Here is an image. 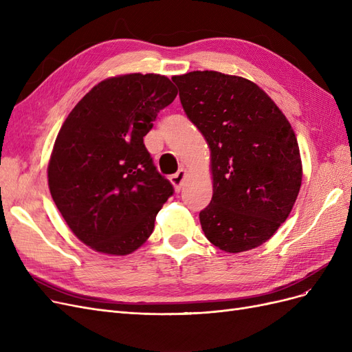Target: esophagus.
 <instances>
[{"label": "esophagus", "instance_id": "obj_1", "mask_svg": "<svg viewBox=\"0 0 352 352\" xmlns=\"http://www.w3.org/2000/svg\"><path fill=\"white\" fill-rule=\"evenodd\" d=\"M185 179H186V170L185 168H180L177 173H175L172 177H170V182L173 184V186H175L177 192L180 190V188H182Z\"/></svg>", "mask_w": 352, "mask_h": 352}]
</instances>
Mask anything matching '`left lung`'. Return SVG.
I'll list each match as a JSON object with an SVG mask.
<instances>
[{
	"label": "left lung",
	"mask_w": 352,
	"mask_h": 352,
	"mask_svg": "<svg viewBox=\"0 0 352 352\" xmlns=\"http://www.w3.org/2000/svg\"><path fill=\"white\" fill-rule=\"evenodd\" d=\"M172 80L211 151L212 198L199 212L204 235L230 254L260 247L289 216L301 188L291 123L245 78L197 70Z\"/></svg>",
	"instance_id": "8db88e82"
}]
</instances>
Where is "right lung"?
<instances>
[{
	"label": "right lung",
	"mask_w": 352,
	"mask_h": 352,
	"mask_svg": "<svg viewBox=\"0 0 352 352\" xmlns=\"http://www.w3.org/2000/svg\"><path fill=\"white\" fill-rule=\"evenodd\" d=\"M176 95L162 74H122L95 85L63 123L48 163L50 192L92 250L127 255L140 248L173 195L144 136Z\"/></svg>",
	"instance_id": "1"
}]
</instances>
